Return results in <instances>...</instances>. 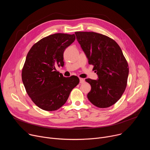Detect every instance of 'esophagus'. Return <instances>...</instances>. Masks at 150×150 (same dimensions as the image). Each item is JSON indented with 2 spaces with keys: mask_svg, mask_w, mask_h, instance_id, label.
Masks as SVG:
<instances>
[{
  "mask_svg": "<svg viewBox=\"0 0 150 150\" xmlns=\"http://www.w3.org/2000/svg\"><path fill=\"white\" fill-rule=\"evenodd\" d=\"M79 81H80L81 83H83L85 82V81H84V79L83 78H79Z\"/></svg>",
  "mask_w": 150,
  "mask_h": 150,
  "instance_id": "esophagus-1",
  "label": "esophagus"
}]
</instances>
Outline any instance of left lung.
Returning <instances> with one entry per match:
<instances>
[{
    "label": "left lung",
    "instance_id": "8db88e82",
    "mask_svg": "<svg viewBox=\"0 0 150 150\" xmlns=\"http://www.w3.org/2000/svg\"><path fill=\"white\" fill-rule=\"evenodd\" d=\"M76 40L94 65L96 80L86 79L91 87L87 97L100 108L115 104L122 97L127 85L129 67L117 42L108 36L94 32H75Z\"/></svg>",
    "mask_w": 150,
    "mask_h": 150
}]
</instances>
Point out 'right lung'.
I'll list each match as a JSON object with an SVG mask.
<instances>
[{
    "label": "right lung",
    "mask_w": 150,
    "mask_h": 150,
    "mask_svg": "<svg viewBox=\"0 0 150 150\" xmlns=\"http://www.w3.org/2000/svg\"><path fill=\"white\" fill-rule=\"evenodd\" d=\"M75 40V34H52L36 42L27 55L22 80L29 97L42 110L60 108L79 82L77 76L66 78L56 69L64 66L63 52Z\"/></svg>",
    "instance_id": "1"
}]
</instances>
